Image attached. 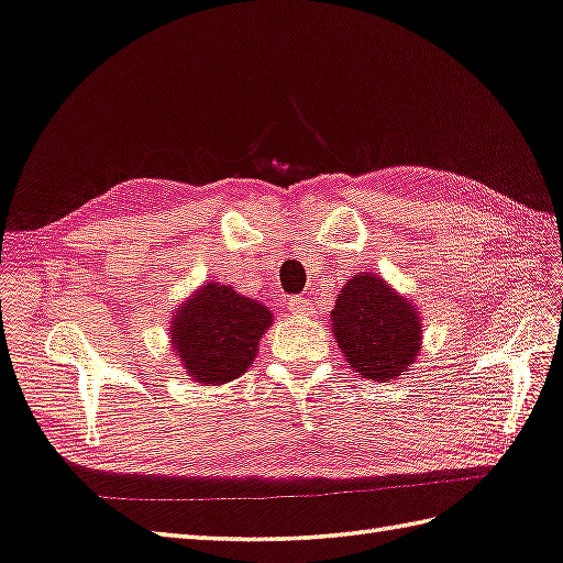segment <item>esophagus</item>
<instances>
[{
    "mask_svg": "<svg viewBox=\"0 0 563 563\" xmlns=\"http://www.w3.org/2000/svg\"><path fill=\"white\" fill-rule=\"evenodd\" d=\"M287 309H290L292 313H305V317H311L313 313V305L307 297H290L287 299Z\"/></svg>",
    "mask_w": 563,
    "mask_h": 563,
    "instance_id": "34e87169",
    "label": "esophagus"
}]
</instances>
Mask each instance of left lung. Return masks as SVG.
<instances>
[{
    "mask_svg": "<svg viewBox=\"0 0 563 563\" xmlns=\"http://www.w3.org/2000/svg\"><path fill=\"white\" fill-rule=\"evenodd\" d=\"M422 329L412 299L364 271L345 283L331 311V331L350 369L378 384L410 372L422 350Z\"/></svg>",
    "mask_w": 563,
    "mask_h": 563,
    "instance_id": "1",
    "label": "left lung"
}]
</instances>
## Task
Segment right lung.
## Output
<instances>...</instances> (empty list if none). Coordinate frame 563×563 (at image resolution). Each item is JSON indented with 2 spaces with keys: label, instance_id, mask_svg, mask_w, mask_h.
<instances>
[{
  "label": "right lung",
  "instance_id": "1",
  "mask_svg": "<svg viewBox=\"0 0 563 563\" xmlns=\"http://www.w3.org/2000/svg\"><path fill=\"white\" fill-rule=\"evenodd\" d=\"M271 323V309L256 299L230 285L203 283L175 309L169 343L196 384L222 386L252 367Z\"/></svg>",
  "mask_w": 563,
  "mask_h": 563
}]
</instances>
